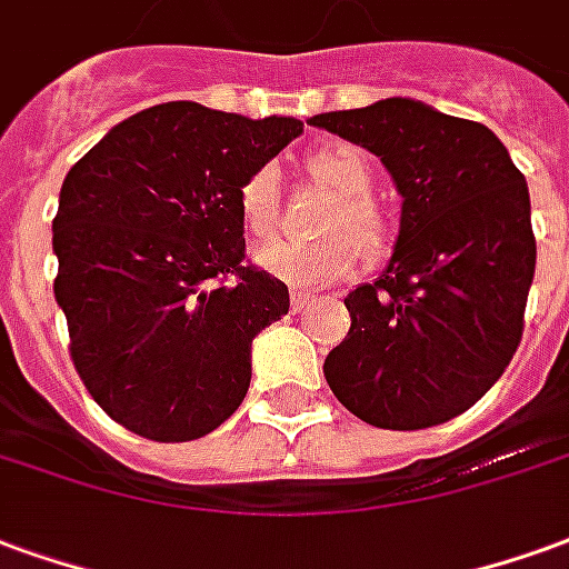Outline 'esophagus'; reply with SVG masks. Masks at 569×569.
<instances>
[{"label":"esophagus","mask_w":569,"mask_h":569,"mask_svg":"<svg viewBox=\"0 0 569 569\" xmlns=\"http://www.w3.org/2000/svg\"><path fill=\"white\" fill-rule=\"evenodd\" d=\"M315 302V297L312 293H306V290H293V293H290V306H293V312H302V309H306V306H312Z\"/></svg>","instance_id":"esophagus-1"}]
</instances>
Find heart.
Wrapping results in <instances>:
<instances>
[{"label":"heart","instance_id":"heart-1","mask_svg":"<svg viewBox=\"0 0 569 569\" xmlns=\"http://www.w3.org/2000/svg\"><path fill=\"white\" fill-rule=\"evenodd\" d=\"M309 176L336 193L333 206L321 221V239L290 242L269 239L251 251L254 263L272 279L293 288H327L342 281L355 269V248L363 257H381L391 242L385 214L370 197L372 169L367 153L355 144H330L306 157ZM279 172L276 166H260L239 188V214L248 233L267 236L276 223V197Z\"/></svg>","mask_w":569,"mask_h":569}]
</instances>
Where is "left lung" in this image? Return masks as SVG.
<instances>
[{
	"instance_id": "8db88e82",
	"label": "left lung",
	"mask_w": 569,
	"mask_h": 569,
	"mask_svg": "<svg viewBox=\"0 0 569 569\" xmlns=\"http://www.w3.org/2000/svg\"><path fill=\"white\" fill-rule=\"evenodd\" d=\"M312 127L367 148L403 197L379 279L346 297L351 330L325 376L351 416L421 430L467 412L516 355L537 267L528 181L476 120L406 97Z\"/></svg>"
}]
</instances>
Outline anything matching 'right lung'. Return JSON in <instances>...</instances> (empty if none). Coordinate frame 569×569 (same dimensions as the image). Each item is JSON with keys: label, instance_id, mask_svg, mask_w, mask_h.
I'll return each instance as SVG.
<instances>
[{"label": "right lung", "instance_id": "add662e5", "mask_svg": "<svg viewBox=\"0 0 569 569\" xmlns=\"http://www.w3.org/2000/svg\"><path fill=\"white\" fill-rule=\"evenodd\" d=\"M300 132L284 114L163 102L111 127L63 178L53 297L74 370L132 433L188 442L244 400L251 342L290 297L242 267L239 188Z\"/></svg>", "mask_w": 569, "mask_h": 569}]
</instances>
